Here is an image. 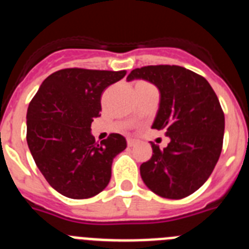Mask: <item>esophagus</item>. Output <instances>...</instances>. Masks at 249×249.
I'll use <instances>...</instances> for the list:
<instances>
[{
	"label": "esophagus",
	"mask_w": 249,
	"mask_h": 249,
	"mask_svg": "<svg viewBox=\"0 0 249 249\" xmlns=\"http://www.w3.org/2000/svg\"><path fill=\"white\" fill-rule=\"evenodd\" d=\"M136 143H137V141H136V140H133V139L127 140V145H128V147H133Z\"/></svg>",
	"instance_id": "obj_1"
}]
</instances>
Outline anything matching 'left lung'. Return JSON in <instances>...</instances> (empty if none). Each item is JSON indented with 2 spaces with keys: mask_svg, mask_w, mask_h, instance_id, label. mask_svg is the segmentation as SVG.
<instances>
[{
  "mask_svg": "<svg viewBox=\"0 0 249 249\" xmlns=\"http://www.w3.org/2000/svg\"><path fill=\"white\" fill-rule=\"evenodd\" d=\"M152 83L160 106L152 128L170 139L163 150L152 146V157L140 166L151 191L167 199H182L207 181L219 160L224 113L215 92L199 74L178 65H148L133 69L127 80Z\"/></svg>",
  "mask_w": 249,
  "mask_h": 249,
  "instance_id": "8db88e82",
  "label": "left lung"
}]
</instances>
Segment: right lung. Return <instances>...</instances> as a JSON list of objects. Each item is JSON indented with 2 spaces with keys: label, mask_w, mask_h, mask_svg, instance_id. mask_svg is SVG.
Segmentation results:
<instances>
[{
  "label": "right lung",
  "mask_w": 249,
  "mask_h": 249,
  "mask_svg": "<svg viewBox=\"0 0 249 249\" xmlns=\"http://www.w3.org/2000/svg\"><path fill=\"white\" fill-rule=\"evenodd\" d=\"M126 70L70 68L49 75L30 102L26 141L36 166L53 189L71 199H87L107 188L112 162L127 147L126 139L110 133L97 143L93 120L101 97Z\"/></svg>",
  "instance_id": "obj_1"
}]
</instances>
